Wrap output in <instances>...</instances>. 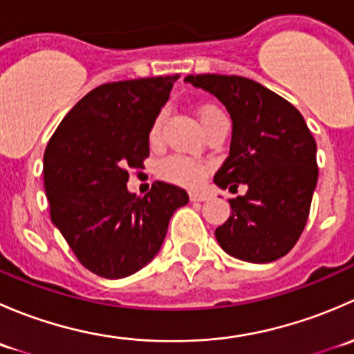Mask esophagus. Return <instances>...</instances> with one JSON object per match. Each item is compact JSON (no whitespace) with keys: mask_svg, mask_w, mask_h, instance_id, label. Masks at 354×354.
I'll return each instance as SVG.
<instances>
[{"mask_svg":"<svg viewBox=\"0 0 354 354\" xmlns=\"http://www.w3.org/2000/svg\"><path fill=\"white\" fill-rule=\"evenodd\" d=\"M190 200L192 202H205V200H209V195L203 194V192H190Z\"/></svg>","mask_w":354,"mask_h":354,"instance_id":"1","label":"esophagus"}]
</instances>
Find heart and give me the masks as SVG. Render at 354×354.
Listing matches in <instances>:
<instances>
[{
    "mask_svg": "<svg viewBox=\"0 0 354 354\" xmlns=\"http://www.w3.org/2000/svg\"><path fill=\"white\" fill-rule=\"evenodd\" d=\"M223 113L216 106H203L200 109V121H205L207 118L214 114ZM160 128H162V116H157L151 128V140L157 142L160 137ZM209 167L197 159H192L187 156H173L162 164V176L173 183L185 185V187H197L205 178Z\"/></svg>",
    "mask_w": 354,
    "mask_h": 354,
    "instance_id": "heart-1",
    "label": "heart"
}]
</instances>
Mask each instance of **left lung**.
<instances>
[{
    "label": "left lung",
    "instance_id": "obj_1",
    "mask_svg": "<svg viewBox=\"0 0 354 354\" xmlns=\"http://www.w3.org/2000/svg\"><path fill=\"white\" fill-rule=\"evenodd\" d=\"M185 82L216 95L233 121L230 156L214 183L248 188L230 200V219L216 230L221 248L252 263L281 259L305 230L319 178L315 138L301 113L238 75H188Z\"/></svg>",
    "mask_w": 354,
    "mask_h": 354
}]
</instances>
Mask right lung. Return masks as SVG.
<instances>
[{"label": "right lung", "instance_id": "1", "mask_svg": "<svg viewBox=\"0 0 354 354\" xmlns=\"http://www.w3.org/2000/svg\"><path fill=\"white\" fill-rule=\"evenodd\" d=\"M180 75L102 84L63 118L44 152L51 221L82 266L121 279L147 266L188 194L156 181L145 197L127 188L144 167L149 133Z\"/></svg>", "mask_w": 354, "mask_h": 354}]
</instances>
